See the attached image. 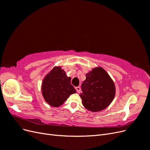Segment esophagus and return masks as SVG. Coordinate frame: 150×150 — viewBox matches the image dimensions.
<instances>
[{
  "instance_id": "34e87169",
  "label": "esophagus",
  "mask_w": 150,
  "mask_h": 150,
  "mask_svg": "<svg viewBox=\"0 0 150 150\" xmlns=\"http://www.w3.org/2000/svg\"><path fill=\"white\" fill-rule=\"evenodd\" d=\"M76 90L77 93H79L80 91H81V88L79 87V86H78V87H76Z\"/></svg>"
}]
</instances>
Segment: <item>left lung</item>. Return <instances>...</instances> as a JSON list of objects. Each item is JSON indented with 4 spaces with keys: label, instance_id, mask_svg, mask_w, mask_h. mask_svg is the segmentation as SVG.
Wrapping results in <instances>:
<instances>
[{
    "label": "left lung",
    "instance_id": "left-lung-1",
    "mask_svg": "<svg viewBox=\"0 0 150 150\" xmlns=\"http://www.w3.org/2000/svg\"><path fill=\"white\" fill-rule=\"evenodd\" d=\"M79 94L84 107L92 112L101 111L112 103L116 87L110 76L101 67H96L86 75Z\"/></svg>",
    "mask_w": 150,
    "mask_h": 150
}]
</instances>
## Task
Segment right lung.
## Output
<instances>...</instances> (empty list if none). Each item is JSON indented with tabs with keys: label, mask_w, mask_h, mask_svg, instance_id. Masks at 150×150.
Segmentation results:
<instances>
[{
	"label": "right lung",
	"mask_w": 150,
	"mask_h": 150,
	"mask_svg": "<svg viewBox=\"0 0 150 150\" xmlns=\"http://www.w3.org/2000/svg\"><path fill=\"white\" fill-rule=\"evenodd\" d=\"M71 79L61 66H54L42 83L41 92L45 101L55 108L63 104L71 94L76 93L71 84Z\"/></svg>",
	"instance_id": "right-lung-1"
}]
</instances>
